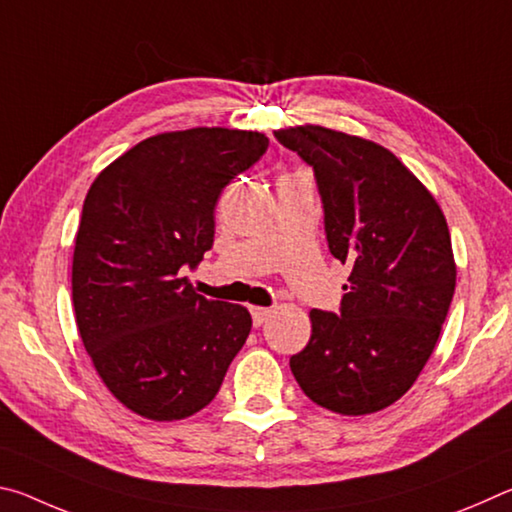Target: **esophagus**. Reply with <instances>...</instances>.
Returning <instances> with one entry per match:
<instances>
[{
    "label": "esophagus",
    "instance_id": "obj_1",
    "mask_svg": "<svg viewBox=\"0 0 512 512\" xmlns=\"http://www.w3.org/2000/svg\"><path fill=\"white\" fill-rule=\"evenodd\" d=\"M250 311H253V323H255V327L264 325L266 320H268V316L273 314L271 307H250Z\"/></svg>",
    "mask_w": 512,
    "mask_h": 512
}]
</instances>
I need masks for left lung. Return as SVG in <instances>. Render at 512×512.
Instances as JSON below:
<instances>
[{
  "instance_id": "obj_1",
  "label": "left lung",
  "mask_w": 512,
  "mask_h": 512,
  "mask_svg": "<svg viewBox=\"0 0 512 512\" xmlns=\"http://www.w3.org/2000/svg\"><path fill=\"white\" fill-rule=\"evenodd\" d=\"M316 171L332 255L352 271L341 316L314 309L291 372L311 402L341 415L395 404L429 361L456 289L447 219L384 146L318 124L275 131Z\"/></svg>"
}]
</instances>
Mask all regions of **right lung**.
<instances>
[{
  "label": "right lung",
  "instance_id": "add662e5",
  "mask_svg": "<svg viewBox=\"0 0 512 512\" xmlns=\"http://www.w3.org/2000/svg\"><path fill=\"white\" fill-rule=\"evenodd\" d=\"M264 133L198 126L158 133L103 169L85 196L72 300L94 370L146 420H183L219 393L253 318L180 277L214 244L223 187L262 158Z\"/></svg>",
  "mask_w": 512,
  "mask_h": 512
}]
</instances>
